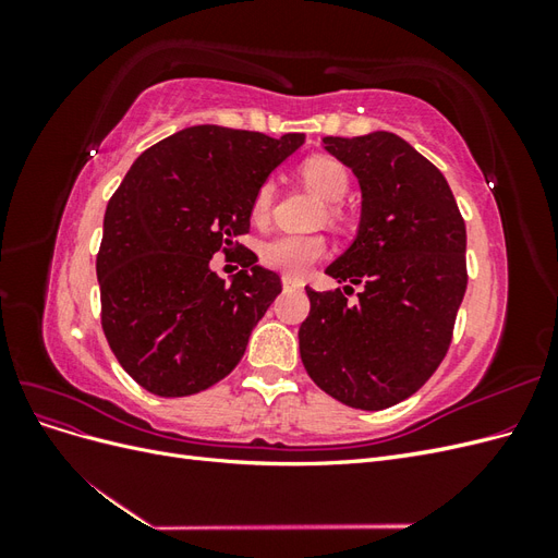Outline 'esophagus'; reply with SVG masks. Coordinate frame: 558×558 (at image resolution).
Wrapping results in <instances>:
<instances>
[{"label":"esophagus","instance_id":"1","mask_svg":"<svg viewBox=\"0 0 558 558\" xmlns=\"http://www.w3.org/2000/svg\"><path fill=\"white\" fill-rule=\"evenodd\" d=\"M281 283H283L286 291H289V289H302V286H305L300 279H293V277H289V275L281 277Z\"/></svg>","mask_w":558,"mask_h":558}]
</instances>
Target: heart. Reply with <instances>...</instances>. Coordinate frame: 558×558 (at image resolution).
Wrapping results in <instances>:
<instances>
[{"mask_svg":"<svg viewBox=\"0 0 558 558\" xmlns=\"http://www.w3.org/2000/svg\"><path fill=\"white\" fill-rule=\"evenodd\" d=\"M300 177L318 197H324L326 202H342L351 185V174L347 167L340 160L328 158V156H314L302 162ZM275 193L277 189L272 179H267L258 185L251 199L253 223L267 221L269 214H272ZM328 216L332 221L335 218H340V207L330 205ZM326 251H328V244L320 234H277V238L267 240L260 246V260L267 267L279 269V272L289 277H302L318 258H324Z\"/></svg>","mask_w":558,"mask_h":558,"instance_id":"heart-1","label":"heart"}]
</instances>
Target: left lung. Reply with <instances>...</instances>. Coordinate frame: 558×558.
<instances>
[{"label": "left lung", "instance_id": "1", "mask_svg": "<svg viewBox=\"0 0 558 558\" xmlns=\"http://www.w3.org/2000/svg\"><path fill=\"white\" fill-rule=\"evenodd\" d=\"M324 148L356 174V240L326 267L344 293L307 286L300 359L328 396L356 410L410 398L442 363L465 295V223L447 179L393 132L324 137ZM351 289V286H344Z\"/></svg>", "mask_w": 558, "mask_h": 558}]
</instances>
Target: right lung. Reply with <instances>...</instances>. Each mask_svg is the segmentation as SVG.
<instances>
[{
	"mask_svg": "<svg viewBox=\"0 0 558 558\" xmlns=\"http://www.w3.org/2000/svg\"><path fill=\"white\" fill-rule=\"evenodd\" d=\"M302 144L193 125L146 148L118 185L97 253L102 328L148 393H199L242 361L281 279L248 248L230 283L209 260L248 232L253 193Z\"/></svg>",
	"mask_w": 558,
	"mask_h": 558,
	"instance_id": "right-lung-1",
	"label": "right lung"
}]
</instances>
